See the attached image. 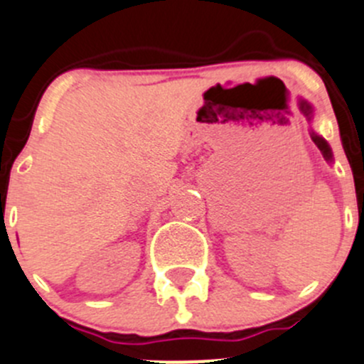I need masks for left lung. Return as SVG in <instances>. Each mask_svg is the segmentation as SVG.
Returning <instances> with one entry per match:
<instances>
[{"instance_id": "1", "label": "left lung", "mask_w": 364, "mask_h": 364, "mask_svg": "<svg viewBox=\"0 0 364 364\" xmlns=\"http://www.w3.org/2000/svg\"><path fill=\"white\" fill-rule=\"evenodd\" d=\"M299 110H301L302 114H304V117L308 119V121H311V119H313V107L308 103V101L302 100V97H299ZM311 139H313V142L316 144V147H318V149H320V153L323 154L326 161L333 164V151H331V146H329V144H327V140L323 139V136L316 135V133L313 132V129H311Z\"/></svg>"}]
</instances>
